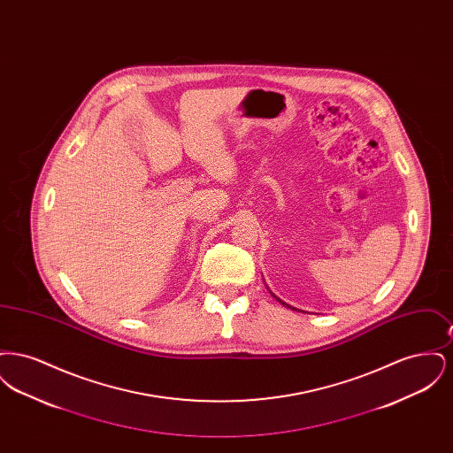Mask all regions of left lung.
Returning <instances> with one entry per match:
<instances>
[{
	"label": "left lung",
	"instance_id": "1",
	"mask_svg": "<svg viewBox=\"0 0 453 453\" xmlns=\"http://www.w3.org/2000/svg\"><path fill=\"white\" fill-rule=\"evenodd\" d=\"M277 301H280V299H277ZM281 303H283V305H287V303H285V302H281ZM287 307H290V305H287ZM290 309H294V307H290Z\"/></svg>",
	"mask_w": 453,
	"mask_h": 453
}]
</instances>
